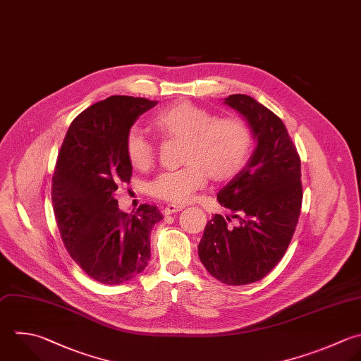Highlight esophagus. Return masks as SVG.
<instances>
[{"label":"esophagus","mask_w":361,"mask_h":361,"mask_svg":"<svg viewBox=\"0 0 361 361\" xmlns=\"http://www.w3.org/2000/svg\"><path fill=\"white\" fill-rule=\"evenodd\" d=\"M182 209H185L183 204H173V203H169L165 206V210L164 213L165 214H172V213H176V212H180Z\"/></svg>","instance_id":"1"}]
</instances>
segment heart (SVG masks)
Listing matches in <instances>:
<instances>
[{"instance_id": "heart-1", "label": "heart", "mask_w": 361, "mask_h": 361, "mask_svg": "<svg viewBox=\"0 0 361 361\" xmlns=\"http://www.w3.org/2000/svg\"><path fill=\"white\" fill-rule=\"evenodd\" d=\"M154 128L168 138H183L179 169L159 173L149 185L152 196L188 203L196 190L206 185L207 176L223 182L237 176L250 159L252 134L238 117H216L210 110L190 102H178L155 114ZM128 162L140 171L152 166L154 144L137 130L126 137Z\"/></svg>"}]
</instances>
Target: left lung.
Listing matches in <instances>:
<instances>
[{
    "instance_id": "left-lung-1",
    "label": "left lung",
    "mask_w": 361,
    "mask_h": 361,
    "mask_svg": "<svg viewBox=\"0 0 361 361\" xmlns=\"http://www.w3.org/2000/svg\"><path fill=\"white\" fill-rule=\"evenodd\" d=\"M224 103L248 123L255 148L243 171L217 200L240 224L214 214L197 245L212 276L227 285L262 279L283 257L302 206L300 158L278 116L250 96L231 94Z\"/></svg>"
}]
</instances>
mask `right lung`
<instances>
[{
	"label": "right lung",
	"instance_id": "1",
	"mask_svg": "<svg viewBox=\"0 0 361 361\" xmlns=\"http://www.w3.org/2000/svg\"><path fill=\"white\" fill-rule=\"evenodd\" d=\"M158 102L111 96L71 124L52 178V203L71 257L94 281L118 285L135 278L151 257L149 234L162 214L152 204L124 213L114 197L128 183L133 165L126 137L137 118Z\"/></svg>",
	"mask_w": 361,
	"mask_h": 361
}]
</instances>
